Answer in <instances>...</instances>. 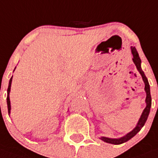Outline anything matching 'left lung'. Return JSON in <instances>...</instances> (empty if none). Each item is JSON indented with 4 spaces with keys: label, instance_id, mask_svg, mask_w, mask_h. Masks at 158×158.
Returning a JSON list of instances; mask_svg holds the SVG:
<instances>
[{
    "label": "left lung",
    "instance_id": "8db88e82",
    "mask_svg": "<svg viewBox=\"0 0 158 158\" xmlns=\"http://www.w3.org/2000/svg\"><path fill=\"white\" fill-rule=\"evenodd\" d=\"M131 51H132V61L133 63L137 67V69L138 70V72L140 73V74L142 75V78H143V80L144 82V84H145V92H146V99H145V102H146V108L143 109V113H142V115H141L140 118L138 120V123L136 125V127L133 128V129L131 131V132H127L126 135H124L123 137H121V138H106V137H101L100 139L103 142L108 143H111V144H114V145H118V144H122L123 143H126L128 140H130L131 138H133L134 136L138 133L142 127L144 126L145 123H146L147 119L148 118L149 113H150V108H151L152 106V98H151V93H150V85H149L148 80L147 79L146 75L144 74V72L142 69V67H141V59L138 55V53L136 50L135 47L131 46Z\"/></svg>",
    "mask_w": 158,
    "mask_h": 158
}]
</instances>
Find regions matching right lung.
I'll return each mask as SVG.
<instances>
[{
	"label": "right lung",
	"instance_id": "1",
	"mask_svg": "<svg viewBox=\"0 0 158 158\" xmlns=\"http://www.w3.org/2000/svg\"><path fill=\"white\" fill-rule=\"evenodd\" d=\"M15 70V69H14ZM13 77V76H12ZM12 77L10 78L9 81V86H8V89H7V98H6V102H7V108H8V113L9 114H10V87H11V82H12Z\"/></svg>",
	"mask_w": 158,
	"mask_h": 158
}]
</instances>
